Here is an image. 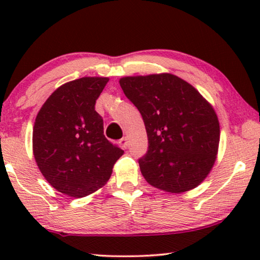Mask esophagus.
<instances>
[{
    "label": "esophagus",
    "instance_id": "1",
    "mask_svg": "<svg viewBox=\"0 0 260 260\" xmlns=\"http://www.w3.org/2000/svg\"><path fill=\"white\" fill-rule=\"evenodd\" d=\"M119 143L121 144V147L124 148V149L127 148V146H128V144H127V143H128V142H127V138H126V136H124V138H121V139L119 140Z\"/></svg>",
    "mask_w": 260,
    "mask_h": 260
}]
</instances>
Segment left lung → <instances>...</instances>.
<instances>
[{
  "label": "left lung",
  "instance_id": "1",
  "mask_svg": "<svg viewBox=\"0 0 260 260\" xmlns=\"http://www.w3.org/2000/svg\"><path fill=\"white\" fill-rule=\"evenodd\" d=\"M119 83L146 126L148 150L139 159L144 179L169 192L199 186L218 152L220 129L213 108L173 74L125 77Z\"/></svg>",
  "mask_w": 260,
  "mask_h": 260
}]
</instances>
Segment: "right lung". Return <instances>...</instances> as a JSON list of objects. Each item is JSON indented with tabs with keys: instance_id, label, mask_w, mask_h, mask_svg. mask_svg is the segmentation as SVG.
I'll use <instances>...</instances> for the list:
<instances>
[{
	"instance_id": "obj_1",
	"label": "right lung",
	"mask_w": 260,
	"mask_h": 260,
	"mask_svg": "<svg viewBox=\"0 0 260 260\" xmlns=\"http://www.w3.org/2000/svg\"><path fill=\"white\" fill-rule=\"evenodd\" d=\"M108 78H80L60 86L42 105L33 128V152L56 190L85 197L103 187L124 153L105 138L96 100Z\"/></svg>"
}]
</instances>
